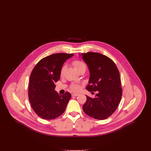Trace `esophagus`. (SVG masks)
<instances>
[{
	"label": "esophagus",
	"instance_id": "1",
	"mask_svg": "<svg viewBox=\"0 0 151 151\" xmlns=\"http://www.w3.org/2000/svg\"><path fill=\"white\" fill-rule=\"evenodd\" d=\"M79 95V93H73L72 94V96H78Z\"/></svg>",
	"mask_w": 151,
	"mask_h": 151
}]
</instances>
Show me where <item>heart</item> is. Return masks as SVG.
<instances>
[{"instance_id": "obj_1", "label": "heart", "mask_w": 151, "mask_h": 151, "mask_svg": "<svg viewBox=\"0 0 151 151\" xmlns=\"http://www.w3.org/2000/svg\"><path fill=\"white\" fill-rule=\"evenodd\" d=\"M72 65L74 67V68L77 71L78 70H79V68H80L83 66H84L85 65L81 61L74 60L72 62ZM63 68H62V71H63ZM71 89L73 91H78L80 89V86L77 84H74L71 86Z\"/></svg>"}]
</instances>
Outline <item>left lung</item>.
I'll return each mask as SVG.
<instances>
[{
  "label": "left lung",
  "mask_w": 151,
  "mask_h": 151,
  "mask_svg": "<svg viewBox=\"0 0 151 151\" xmlns=\"http://www.w3.org/2000/svg\"><path fill=\"white\" fill-rule=\"evenodd\" d=\"M81 55L90 72L86 89L97 92L93 99L86 96L83 109L94 119H106L115 111L122 98L119 72L110 58L100 53L88 52Z\"/></svg>",
  "instance_id": "left-lung-1"
}]
</instances>
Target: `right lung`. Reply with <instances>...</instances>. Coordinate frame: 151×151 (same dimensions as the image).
I'll list each match as a JSON object with an SVG mask.
<instances>
[{
  "label": "right lung",
  "instance_id": "add662e5",
  "mask_svg": "<svg viewBox=\"0 0 151 151\" xmlns=\"http://www.w3.org/2000/svg\"><path fill=\"white\" fill-rule=\"evenodd\" d=\"M73 54L57 53L43 58L31 72L29 84V100L37 115L45 119H52L62 115L71 97L68 92L60 95L54 89L60 79L65 61Z\"/></svg>",
  "mask_w": 151,
  "mask_h": 151
}]
</instances>
